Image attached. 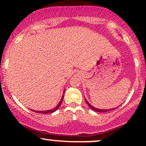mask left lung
I'll return each instance as SVG.
<instances>
[{"mask_svg": "<svg viewBox=\"0 0 146 146\" xmlns=\"http://www.w3.org/2000/svg\"><path fill=\"white\" fill-rule=\"evenodd\" d=\"M84 99H85V101H86V104H88V106H89L92 110H95V111H96V112H100V113H104V112H108V111H110V110H114V109H115V108H111V109H99V108H95V107L93 106H92V105H90V104L88 103V102L87 101L86 99L85 98H84Z\"/></svg>", "mask_w": 146, "mask_h": 146, "instance_id": "8db88e82", "label": "left lung"}]
</instances>
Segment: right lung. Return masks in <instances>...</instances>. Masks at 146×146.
<instances>
[{
	"instance_id": "right-lung-1",
	"label": "right lung",
	"mask_w": 146,
	"mask_h": 146,
	"mask_svg": "<svg viewBox=\"0 0 146 146\" xmlns=\"http://www.w3.org/2000/svg\"><path fill=\"white\" fill-rule=\"evenodd\" d=\"M64 91H65V90H64V93H64ZM63 98H64V95H62V99H61V100H60V101L59 103H58V104L54 108H53V109L47 110H42V111H38H38H37V110H33V111L36 112V113H42V114H48V113H53V112L56 111V110L60 108V105H61V104H62V100H63Z\"/></svg>"
}]
</instances>
